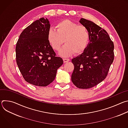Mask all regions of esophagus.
I'll list each match as a JSON object with an SVG mask.
<instances>
[{
  "label": "esophagus",
  "instance_id": "1",
  "mask_svg": "<svg viewBox=\"0 0 128 128\" xmlns=\"http://www.w3.org/2000/svg\"><path fill=\"white\" fill-rule=\"evenodd\" d=\"M63 61H64V63H66V62H68L69 61V59H68V58H64L63 59Z\"/></svg>",
  "mask_w": 128,
  "mask_h": 128
}]
</instances>
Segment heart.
I'll return each mask as SVG.
<instances>
[{"label":"heart","mask_w":128,"mask_h":128,"mask_svg":"<svg viewBox=\"0 0 128 128\" xmlns=\"http://www.w3.org/2000/svg\"><path fill=\"white\" fill-rule=\"evenodd\" d=\"M56 29L50 28L48 32V40L52 48L58 50L65 42L66 44L59 52L63 57L82 53L86 48L90 38L87 28L69 20L59 22Z\"/></svg>","instance_id":"obj_1"}]
</instances>
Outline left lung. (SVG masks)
Masks as SVG:
<instances>
[{
	"instance_id": "left-lung-1",
	"label": "left lung",
	"mask_w": 128,
	"mask_h": 128,
	"mask_svg": "<svg viewBox=\"0 0 128 128\" xmlns=\"http://www.w3.org/2000/svg\"><path fill=\"white\" fill-rule=\"evenodd\" d=\"M80 23L87 28L89 42L83 52L72 59L71 81L79 88H88L107 76L114 60V44L107 32L94 22L82 18Z\"/></svg>"
}]
</instances>
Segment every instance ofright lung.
<instances>
[{"mask_svg":"<svg viewBox=\"0 0 128 128\" xmlns=\"http://www.w3.org/2000/svg\"><path fill=\"white\" fill-rule=\"evenodd\" d=\"M50 28L47 18H40L22 31L16 44L18 66L24 80L34 86H48L63 64V59L56 57L48 40Z\"/></svg>","mask_w":128,"mask_h":128,"instance_id":"obj_1","label":"right lung"}]
</instances>
